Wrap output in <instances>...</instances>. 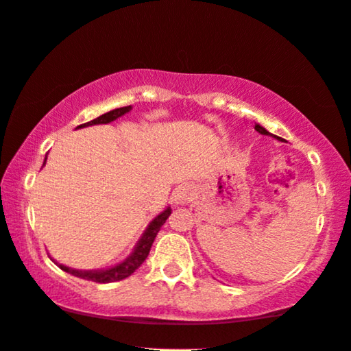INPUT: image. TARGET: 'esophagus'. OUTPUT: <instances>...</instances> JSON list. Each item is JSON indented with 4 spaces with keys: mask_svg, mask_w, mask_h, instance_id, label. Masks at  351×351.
I'll list each match as a JSON object with an SVG mask.
<instances>
[{
    "mask_svg": "<svg viewBox=\"0 0 351 351\" xmlns=\"http://www.w3.org/2000/svg\"><path fill=\"white\" fill-rule=\"evenodd\" d=\"M193 197H194V189L191 188L189 184L178 186V188L173 191V202L178 205L188 204L189 200H193Z\"/></svg>",
    "mask_w": 351,
    "mask_h": 351,
    "instance_id": "obj_1",
    "label": "esophagus"
}]
</instances>
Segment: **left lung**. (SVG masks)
<instances>
[{
  "instance_id": "1",
  "label": "left lung",
  "mask_w": 351,
  "mask_h": 351,
  "mask_svg": "<svg viewBox=\"0 0 351 351\" xmlns=\"http://www.w3.org/2000/svg\"><path fill=\"white\" fill-rule=\"evenodd\" d=\"M255 130L256 132H258L260 134H266V136H273V138H276V139H279V141H281V138H278V136H274V134H271L269 132H266V130L261 127V125H258V123H255Z\"/></svg>"
}]
</instances>
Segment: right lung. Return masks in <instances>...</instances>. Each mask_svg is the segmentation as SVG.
Listing matches in <instances>:
<instances>
[{
  "label": "right lung",
  "instance_id": "add662e5",
  "mask_svg": "<svg viewBox=\"0 0 351 351\" xmlns=\"http://www.w3.org/2000/svg\"><path fill=\"white\" fill-rule=\"evenodd\" d=\"M132 110V106H127V107H120V109H114L110 112H107V114H102L97 117V119L88 121V123H83L80 125L78 128H83V127H90V125H101V123H110V121H114L119 119V117L125 115L127 112ZM46 162V160H45ZM171 213V208L168 207L163 210L160 215H157L156 218L152 219L151 223H149V226L146 228V231H144V234L141 236V239L138 241L136 247H134V250L130 254L127 258H125L121 263L112 266V268H107V269H90V271H83V269H73V268H69V266H64L58 263V261H54L56 265L59 266L60 269L65 271V273H70L72 276H77V278H82V279H86V281H93V282H101V284H107V282H115V281H121V279L132 276V274L136 271L139 266L144 263V260L147 258L149 255V250H151L152 247V242L156 239L157 232L160 231V228L163 226V223L167 221V218L170 217Z\"/></svg>",
  "mask_w": 351,
  "mask_h": 351
}]
</instances>
